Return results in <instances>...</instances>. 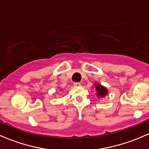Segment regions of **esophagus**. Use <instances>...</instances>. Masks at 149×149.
Masks as SVG:
<instances>
[{"label":"esophagus","instance_id":"34e87169","mask_svg":"<svg viewBox=\"0 0 149 149\" xmlns=\"http://www.w3.org/2000/svg\"><path fill=\"white\" fill-rule=\"evenodd\" d=\"M73 85H74L75 86H76V87H79V86H81V83L75 82L74 84H73Z\"/></svg>","mask_w":149,"mask_h":149}]
</instances>
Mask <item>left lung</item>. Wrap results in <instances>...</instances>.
I'll use <instances>...</instances> for the list:
<instances>
[{"instance_id":"1","label":"left lung","mask_w":149,"mask_h":149,"mask_svg":"<svg viewBox=\"0 0 149 149\" xmlns=\"http://www.w3.org/2000/svg\"><path fill=\"white\" fill-rule=\"evenodd\" d=\"M95 88H96L97 91V95L99 97H104L105 95L108 93V91L107 89L105 87H103V86L99 85V84H95Z\"/></svg>"}]
</instances>
